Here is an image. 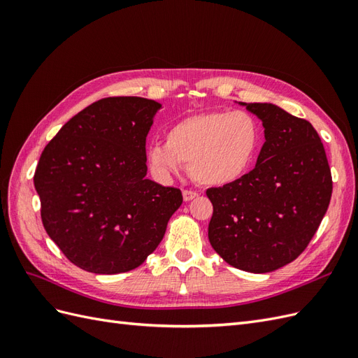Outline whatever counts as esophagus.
<instances>
[{
    "label": "esophagus",
    "instance_id": "34e87169",
    "mask_svg": "<svg viewBox=\"0 0 358 358\" xmlns=\"http://www.w3.org/2000/svg\"><path fill=\"white\" fill-rule=\"evenodd\" d=\"M182 197H183V201H191V200H194L196 197H199V192L185 189V191L182 192Z\"/></svg>",
    "mask_w": 358,
    "mask_h": 358
}]
</instances>
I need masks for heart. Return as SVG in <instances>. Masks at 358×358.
<instances>
[{
	"instance_id": "heart-1",
	"label": "heart",
	"mask_w": 358,
	"mask_h": 358,
	"mask_svg": "<svg viewBox=\"0 0 358 358\" xmlns=\"http://www.w3.org/2000/svg\"><path fill=\"white\" fill-rule=\"evenodd\" d=\"M262 143L263 128L252 113L204 112L169 127L166 145L155 142L146 148V162L159 180L179 175L185 164L200 185L224 187L252 169Z\"/></svg>"
}]
</instances>
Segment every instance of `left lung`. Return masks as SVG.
Segmentation results:
<instances>
[{"label": "left lung", "instance_id": "left-lung-1", "mask_svg": "<svg viewBox=\"0 0 358 358\" xmlns=\"http://www.w3.org/2000/svg\"><path fill=\"white\" fill-rule=\"evenodd\" d=\"M262 119L266 142L255 167L206 191L209 242L224 262L251 273L287 266L305 251L331 199L326 150L306 119L272 103H239Z\"/></svg>", "mask_w": 358, "mask_h": 358}]
</instances>
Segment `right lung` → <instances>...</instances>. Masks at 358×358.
I'll list each match as a JSON object with an SVG mask.
<instances>
[{"mask_svg": "<svg viewBox=\"0 0 358 358\" xmlns=\"http://www.w3.org/2000/svg\"><path fill=\"white\" fill-rule=\"evenodd\" d=\"M161 107L142 96L99 100L43 150L34 175L43 225L86 272L138 267L182 204L180 189L146 179V136Z\"/></svg>", "mask_w": 358, "mask_h": 358, "instance_id": "1", "label": "right lung"}]
</instances>
